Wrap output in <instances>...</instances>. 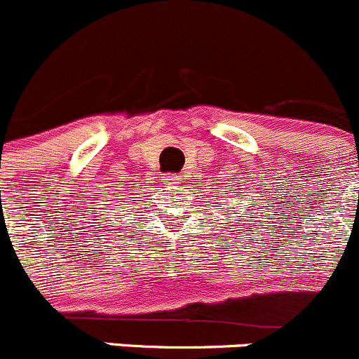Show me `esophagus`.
<instances>
[{
  "label": "esophagus",
  "mask_w": 359,
  "mask_h": 359,
  "mask_svg": "<svg viewBox=\"0 0 359 359\" xmlns=\"http://www.w3.org/2000/svg\"><path fill=\"white\" fill-rule=\"evenodd\" d=\"M165 184H171V187H178L180 184V178L178 176H168V178L164 180Z\"/></svg>",
  "instance_id": "obj_1"
}]
</instances>
